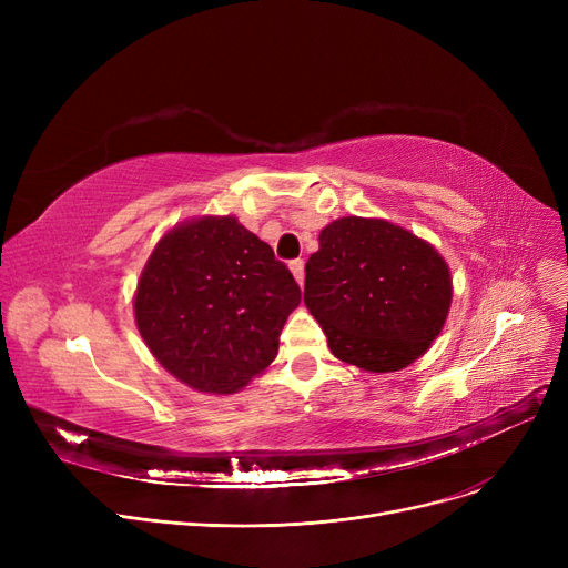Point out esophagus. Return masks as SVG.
Listing matches in <instances>:
<instances>
[{
	"label": "esophagus",
	"instance_id": "obj_1",
	"mask_svg": "<svg viewBox=\"0 0 568 568\" xmlns=\"http://www.w3.org/2000/svg\"><path fill=\"white\" fill-rule=\"evenodd\" d=\"M290 268H292V276H294V281L300 283V285H304V260H292L290 262Z\"/></svg>",
	"mask_w": 568,
	"mask_h": 568
}]
</instances>
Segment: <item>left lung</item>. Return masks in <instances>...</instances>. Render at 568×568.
<instances>
[{
  "label": "left lung",
  "instance_id": "1",
  "mask_svg": "<svg viewBox=\"0 0 568 568\" xmlns=\"http://www.w3.org/2000/svg\"><path fill=\"white\" fill-rule=\"evenodd\" d=\"M452 272L424 239L382 219L345 216L320 232L304 304L341 362L394 373L430 347L452 308Z\"/></svg>",
  "mask_w": 568,
  "mask_h": 568
}]
</instances>
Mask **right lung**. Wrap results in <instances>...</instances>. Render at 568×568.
Listing matches in <instances>:
<instances>
[{
	"label": "right lung",
	"instance_id": "1",
	"mask_svg": "<svg viewBox=\"0 0 568 568\" xmlns=\"http://www.w3.org/2000/svg\"><path fill=\"white\" fill-rule=\"evenodd\" d=\"M302 290L274 251L234 216L174 225L149 255L135 324L149 352L179 382L234 394L278 354Z\"/></svg>",
	"mask_w": 568,
	"mask_h": 568
}]
</instances>
